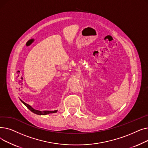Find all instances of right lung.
Returning a JSON list of instances; mask_svg holds the SVG:
<instances>
[{"label": "right lung", "instance_id": "right-lung-1", "mask_svg": "<svg viewBox=\"0 0 148 148\" xmlns=\"http://www.w3.org/2000/svg\"><path fill=\"white\" fill-rule=\"evenodd\" d=\"M20 101L23 103V104H24L27 107V108H29V109L31 112H33L35 114H38V115H45V114H50V113H56L58 112V110H54V111H47V110L46 111H40V110H37L34 109V108L32 107H31L30 105L25 103L24 101H23L21 99H20Z\"/></svg>", "mask_w": 148, "mask_h": 148}]
</instances>
